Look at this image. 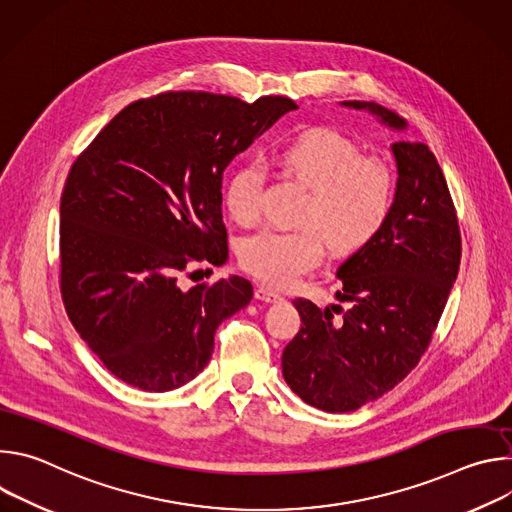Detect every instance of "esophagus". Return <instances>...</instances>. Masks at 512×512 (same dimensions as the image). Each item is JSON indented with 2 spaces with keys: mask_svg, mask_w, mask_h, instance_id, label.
I'll list each match as a JSON object with an SVG mask.
<instances>
[{
  "mask_svg": "<svg viewBox=\"0 0 512 512\" xmlns=\"http://www.w3.org/2000/svg\"><path fill=\"white\" fill-rule=\"evenodd\" d=\"M255 300L265 302V304H277V302H281L283 298L277 294V291H273V289H269V287H265V285H259V287L255 289Z\"/></svg>",
  "mask_w": 512,
  "mask_h": 512,
  "instance_id": "obj_1",
  "label": "esophagus"
}]
</instances>
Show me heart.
Listing matches in <instances>:
<instances>
[{
	"label": "heart",
	"instance_id": "obj_1",
	"mask_svg": "<svg viewBox=\"0 0 512 512\" xmlns=\"http://www.w3.org/2000/svg\"><path fill=\"white\" fill-rule=\"evenodd\" d=\"M277 164L310 188L304 212V223L310 225L298 231L265 229L245 239L241 263L259 281L287 287L322 263L326 239L334 251L354 253L385 227L395 198L393 172L381 160L364 156L344 133L308 129L281 145ZM261 194L259 164L237 166L225 188L235 223L253 227L259 221Z\"/></svg>",
	"mask_w": 512,
	"mask_h": 512
}]
</instances>
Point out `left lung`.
<instances>
[{"mask_svg":"<svg viewBox=\"0 0 512 512\" xmlns=\"http://www.w3.org/2000/svg\"><path fill=\"white\" fill-rule=\"evenodd\" d=\"M381 125L407 123L377 103L344 101ZM397 166L393 208L381 233L338 269L348 310L294 300L302 328L281 356L289 389L328 413L356 411L399 385L419 362L460 267V229L444 172L425 143L391 145ZM340 313V317H334Z\"/></svg>","mask_w":512,"mask_h":512,"instance_id":"1","label":"left lung"}]
</instances>
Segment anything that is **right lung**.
<instances>
[{
    "mask_svg": "<svg viewBox=\"0 0 512 512\" xmlns=\"http://www.w3.org/2000/svg\"><path fill=\"white\" fill-rule=\"evenodd\" d=\"M287 97L162 93L117 113L72 164L60 198L66 314L123 383L150 393L190 383L214 332L253 287L231 275L182 289L190 261L229 259L223 172L281 115Z\"/></svg>",
    "mask_w": 512,
    "mask_h": 512,
    "instance_id": "1",
    "label": "right lung"
}]
</instances>
